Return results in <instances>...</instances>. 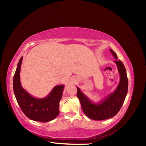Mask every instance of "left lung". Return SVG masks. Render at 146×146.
<instances>
[{
	"label": "left lung",
	"instance_id": "8db88e82",
	"mask_svg": "<svg viewBox=\"0 0 146 146\" xmlns=\"http://www.w3.org/2000/svg\"><path fill=\"white\" fill-rule=\"evenodd\" d=\"M110 51L117 59L115 62L117 64L120 75L119 84L115 92L111 94L102 102L95 104L77 88L76 96L80 100L82 111L88 117L92 120H102L114 117L122 108L127 93L128 79L126 70L122 62L117 59V56L114 51L112 49H110Z\"/></svg>",
	"mask_w": 146,
	"mask_h": 146
}]
</instances>
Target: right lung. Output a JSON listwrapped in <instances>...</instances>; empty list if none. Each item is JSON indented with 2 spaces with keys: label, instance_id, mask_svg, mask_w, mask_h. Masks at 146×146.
I'll return each instance as SVG.
<instances>
[{
  "label": "right lung",
  "instance_id": "obj_1",
  "mask_svg": "<svg viewBox=\"0 0 146 146\" xmlns=\"http://www.w3.org/2000/svg\"><path fill=\"white\" fill-rule=\"evenodd\" d=\"M23 56L18 63L13 77V91L17 102L21 110L29 119L47 122L59 114V102L63 93L64 85L56 86L46 98H36L29 95L22 88L20 81V71Z\"/></svg>",
  "mask_w": 146,
  "mask_h": 146
}]
</instances>
